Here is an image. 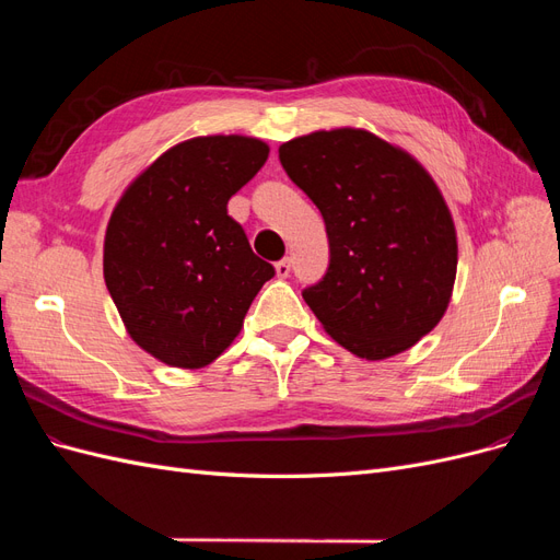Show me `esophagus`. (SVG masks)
Returning a JSON list of instances; mask_svg holds the SVG:
<instances>
[{"instance_id": "esophagus-1", "label": "esophagus", "mask_w": 560, "mask_h": 560, "mask_svg": "<svg viewBox=\"0 0 560 560\" xmlns=\"http://www.w3.org/2000/svg\"><path fill=\"white\" fill-rule=\"evenodd\" d=\"M276 273H278V278H287L292 273V259L287 257V259H282V261H278L276 264Z\"/></svg>"}]
</instances>
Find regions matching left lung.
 I'll return each mask as SVG.
<instances>
[{
    "instance_id": "obj_1",
    "label": "left lung",
    "mask_w": 560,
    "mask_h": 560,
    "mask_svg": "<svg viewBox=\"0 0 560 560\" xmlns=\"http://www.w3.org/2000/svg\"><path fill=\"white\" fill-rule=\"evenodd\" d=\"M278 154L327 226L329 268L303 290L322 327L371 362L416 346L444 317L457 270L455 224L430 173L362 128L301 135Z\"/></svg>"
}]
</instances>
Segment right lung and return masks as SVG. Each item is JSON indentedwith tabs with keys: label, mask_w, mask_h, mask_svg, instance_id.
<instances>
[{
	"label": "right lung",
	"mask_w": 560,
	"mask_h": 560,
	"mask_svg": "<svg viewBox=\"0 0 560 560\" xmlns=\"http://www.w3.org/2000/svg\"><path fill=\"white\" fill-rule=\"evenodd\" d=\"M266 159L268 144L257 138H191L118 198L105 233V282L132 341L163 364L214 362L276 276L226 210Z\"/></svg>",
	"instance_id": "obj_1"
}]
</instances>
